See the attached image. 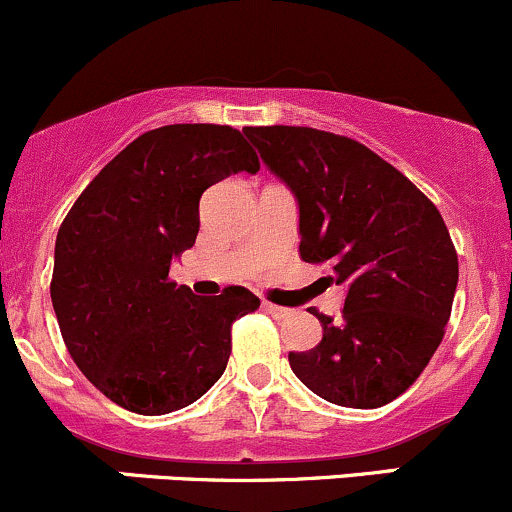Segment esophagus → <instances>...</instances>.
Segmentation results:
<instances>
[{
    "label": "esophagus",
    "mask_w": 512,
    "mask_h": 512,
    "mask_svg": "<svg viewBox=\"0 0 512 512\" xmlns=\"http://www.w3.org/2000/svg\"><path fill=\"white\" fill-rule=\"evenodd\" d=\"M263 310H266L268 315H273V318H288V315H291V310L283 308V305H273V303H263Z\"/></svg>",
    "instance_id": "obj_1"
}]
</instances>
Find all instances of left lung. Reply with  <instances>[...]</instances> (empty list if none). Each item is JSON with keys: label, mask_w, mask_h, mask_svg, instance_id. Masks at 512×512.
I'll list each match as a JSON object with an SVG mask.
<instances>
[{"label": "left lung", "mask_w": 512, "mask_h": 512, "mask_svg": "<svg viewBox=\"0 0 512 512\" xmlns=\"http://www.w3.org/2000/svg\"><path fill=\"white\" fill-rule=\"evenodd\" d=\"M298 199L300 258L345 286L342 320L313 310L323 340L291 352L295 377L325 402L377 409L407 392L446 333L458 283L453 241L424 192L345 135L246 128Z\"/></svg>", "instance_id": "1"}]
</instances>
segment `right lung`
<instances>
[{
    "label": "right lung",
    "mask_w": 512,
    "mask_h": 512,
    "mask_svg": "<svg viewBox=\"0 0 512 512\" xmlns=\"http://www.w3.org/2000/svg\"><path fill=\"white\" fill-rule=\"evenodd\" d=\"M258 167L229 125H165L115 155L63 219L51 303L78 370L118 407L177 412L224 374L231 325L261 300L241 286L194 295L170 263L197 241L202 194Z\"/></svg>",
    "instance_id": "1"
}]
</instances>
